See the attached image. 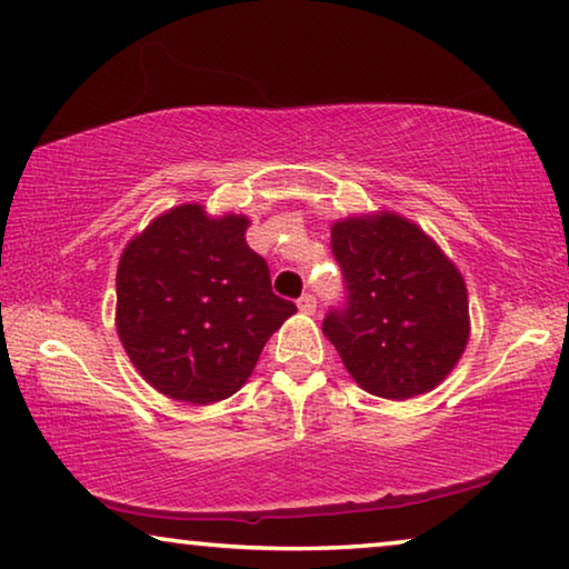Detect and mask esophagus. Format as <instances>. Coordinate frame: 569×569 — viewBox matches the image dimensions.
I'll use <instances>...</instances> for the list:
<instances>
[{
    "instance_id": "obj_1",
    "label": "esophagus",
    "mask_w": 569,
    "mask_h": 569,
    "mask_svg": "<svg viewBox=\"0 0 569 569\" xmlns=\"http://www.w3.org/2000/svg\"><path fill=\"white\" fill-rule=\"evenodd\" d=\"M299 311H303V313L317 311V299H313L311 293H303L301 299H299Z\"/></svg>"
}]
</instances>
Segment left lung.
Segmentation results:
<instances>
[{"mask_svg": "<svg viewBox=\"0 0 569 569\" xmlns=\"http://www.w3.org/2000/svg\"><path fill=\"white\" fill-rule=\"evenodd\" d=\"M347 301L323 319L347 372L369 395L408 400L446 380L468 345L463 276L395 212L331 224Z\"/></svg>", "mask_w": 569, "mask_h": 569, "instance_id": "obj_1", "label": "left lung"}]
</instances>
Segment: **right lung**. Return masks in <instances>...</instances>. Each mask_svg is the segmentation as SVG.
<instances>
[{
	"mask_svg": "<svg viewBox=\"0 0 569 569\" xmlns=\"http://www.w3.org/2000/svg\"><path fill=\"white\" fill-rule=\"evenodd\" d=\"M246 214L210 218L174 207L123 248L116 329L126 355L171 400L210 405L236 395L266 341L296 313L248 248Z\"/></svg>",
	"mask_w": 569,
	"mask_h": 569,
	"instance_id": "1",
	"label": "right lung"
}]
</instances>
